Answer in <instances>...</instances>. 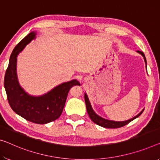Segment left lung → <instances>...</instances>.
<instances>
[{"label": "left lung", "instance_id": "obj_1", "mask_svg": "<svg viewBox=\"0 0 160 160\" xmlns=\"http://www.w3.org/2000/svg\"><path fill=\"white\" fill-rule=\"evenodd\" d=\"M137 53H139V54H141L142 56H143L144 62H145L146 64V68H147V60L145 58V56H144V53L140 51H137ZM84 99H85V103H86V107H87V110L88 112V116H89L90 119L94 122L95 124H97L99 126L102 127H105V128H119V127H124L125 125L129 124L130 122H132V120H134L139 117L140 115L142 114V113L143 112L144 109H142L141 112H140L137 116L134 117L132 119H128V120H125V121H121V122H117V121H113V120H109V119H104L102 117H100L97 114H96V112L93 110L92 105H91V103L89 102V99H88L87 94H84Z\"/></svg>", "mask_w": 160, "mask_h": 160}]
</instances>
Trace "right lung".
Here are the masks:
<instances>
[{"label": "right lung", "mask_w": 160, "mask_h": 160, "mask_svg": "<svg viewBox=\"0 0 160 160\" xmlns=\"http://www.w3.org/2000/svg\"><path fill=\"white\" fill-rule=\"evenodd\" d=\"M36 36V31H31L14 48L5 74L4 87L10 107L17 114L28 121L44 124L61 116L68 91L80 83L77 79L61 83L40 96L29 94L21 87L17 77V56Z\"/></svg>", "instance_id": "right-lung-1"}]
</instances>
